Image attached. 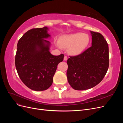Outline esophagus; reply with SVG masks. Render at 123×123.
Wrapping results in <instances>:
<instances>
[{"mask_svg": "<svg viewBox=\"0 0 123 123\" xmlns=\"http://www.w3.org/2000/svg\"><path fill=\"white\" fill-rule=\"evenodd\" d=\"M64 61H67V59H68L67 56H65L64 58Z\"/></svg>", "mask_w": 123, "mask_h": 123, "instance_id": "1", "label": "esophagus"}]
</instances>
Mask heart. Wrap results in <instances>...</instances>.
I'll return each mask as SVG.
<instances>
[{
    "mask_svg": "<svg viewBox=\"0 0 123 123\" xmlns=\"http://www.w3.org/2000/svg\"><path fill=\"white\" fill-rule=\"evenodd\" d=\"M90 41L89 36L83 33L62 36L59 43L61 47L69 48V52L72 55H77L81 53L86 49Z\"/></svg>",
    "mask_w": 123,
    "mask_h": 123,
    "instance_id": "obj_1",
    "label": "heart"
}]
</instances>
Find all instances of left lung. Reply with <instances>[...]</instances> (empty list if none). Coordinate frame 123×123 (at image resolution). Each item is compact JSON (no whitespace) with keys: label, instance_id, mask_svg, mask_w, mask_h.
<instances>
[{"label":"left lung","instance_id":"obj_1","mask_svg":"<svg viewBox=\"0 0 123 123\" xmlns=\"http://www.w3.org/2000/svg\"><path fill=\"white\" fill-rule=\"evenodd\" d=\"M92 46L83 53L69 56L67 72L68 81L74 89L85 90L98 84L109 68V48L98 32L90 31Z\"/></svg>","mask_w":123,"mask_h":123}]
</instances>
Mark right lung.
<instances>
[{
    "instance_id": "1",
    "label": "right lung",
    "mask_w": 123,
    "mask_h": 123,
    "mask_svg": "<svg viewBox=\"0 0 123 123\" xmlns=\"http://www.w3.org/2000/svg\"><path fill=\"white\" fill-rule=\"evenodd\" d=\"M48 28H34L23 35L17 43L15 66L20 80L29 88L43 91L52 84L58 64L64 55H52Z\"/></svg>"
}]
</instances>
